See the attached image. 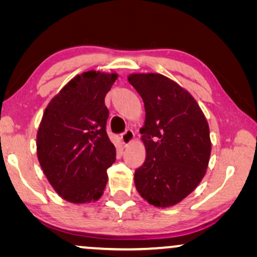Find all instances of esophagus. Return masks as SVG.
I'll return each mask as SVG.
<instances>
[{
	"instance_id": "obj_1",
	"label": "esophagus",
	"mask_w": 257,
	"mask_h": 257,
	"mask_svg": "<svg viewBox=\"0 0 257 257\" xmlns=\"http://www.w3.org/2000/svg\"><path fill=\"white\" fill-rule=\"evenodd\" d=\"M133 139H135V132L130 128L126 130V131L121 135V142L125 146H128L130 144L133 142Z\"/></svg>"
}]
</instances>
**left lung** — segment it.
Segmentation results:
<instances>
[{"label":"left lung","instance_id":"1","mask_svg":"<svg viewBox=\"0 0 257 257\" xmlns=\"http://www.w3.org/2000/svg\"><path fill=\"white\" fill-rule=\"evenodd\" d=\"M127 79L146 112L140 128L146 159L136 170V188L150 205L174 206L205 177L212 151L208 122L192 94L166 76L132 73Z\"/></svg>","mask_w":257,"mask_h":257}]
</instances>
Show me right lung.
Masks as SVG:
<instances>
[{
	"label": "right lung",
	"instance_id": "obj_1",
	"mask_svg": "<svg viewBox=\"0 0 257 257\" xmlns=\"http://www.w3.org/2000/svg\"><path fill=\"white\" fill-rule=\"evenodd\" d=\"M117 73L86 71L70 80L50 100L37 132V157L56 193L66 201H97L115 160L108 139L105 96Z\"/></svg>",
	"mask_w": 257,
	"mask_h": 257
}]
</instances>
